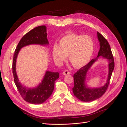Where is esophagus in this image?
<instances>
[{"instance_id": "1", "label": "esophagus", "mask_w": 127, "mask_h": 127, "mask_svg": "<svg viewBox=\"0 0 127 127\" xmlns=\"http://www.w3.org/2000/svg\"><path fill=\"white\" fill-rule=\"evenodd\" d=\"M70 74V72L68 70H64L63 72V74L64 75H67L68 74Z\"/></svg>"}]
</instances>
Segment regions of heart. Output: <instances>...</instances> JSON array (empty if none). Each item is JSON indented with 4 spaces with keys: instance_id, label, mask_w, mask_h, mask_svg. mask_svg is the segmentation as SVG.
<instances>
[{
    "instance_id": "b5f03b06",
    "label": "heart",
    "mask_w": 127,
    "mask_h": 127,
    "mask_svg": "<svg viewBox=\"0 0 127 127\" xmlns=\"http://www.w3.org/2000/svg\"><path fill=\"white\" fill-rule=\"evenodd\" d=\"M93 50V41L90 36L69 33L61 38L59 45H53L52 56L55 62L61 64L68 55L72 66L79 68L89 62Z\"/></svg>"
}]
</instances>
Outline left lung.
Masks as SVG:
<instances>
[{"instance_id":"left-lung-1","label":"left lung","mask_w":127,"mask_h":127,"mask_svg":"<svg viewBox=\"0 0 127 127\" xmlns=\"http://www.w3.org/2000/svg\"><path fill=\"white\" fill-rule=\"evenodd\" d=\"M97 37L100 49L97 57L92 59L85 66L79 69L74 75V86L72 88L73 93L77 98L83 102L93 101L100 98L105 93L109 85L111 75L114 68V58L109 42L98 32ZM99 57H103L109 61V74L107 83L104 86L101 88H88L85 83L86 74L90 67Z\"/></svg>"}]
</instances>
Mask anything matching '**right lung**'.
I'll use <instances>...</instances> for the list:
<instances>
[{"label":"right lung","instance_id":"1","mask_svg":"<svg viewBox=\"0 0 127 127\" xmlns=\"http://www.w3.org/2000/svg\"><path fill=\"white\" fill-rule=\"evenodd\" d=\"M47 36V29L45 25L37 26L31 30L19 42L13 57L12 69L15 85L22 98L25 101L33 104L43 103L50 96L54 90L55 82L59 77V73L47 71L42 83L36 87L28 88L23 86L19 82L16 72V59L21 49L26 45L49 44Z\"/></svg>","mask_w":127,"mask_h":127}]
</instances>
